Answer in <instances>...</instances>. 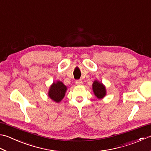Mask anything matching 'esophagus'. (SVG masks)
<instances>
[{"label": "esophagus", "mask_w": 151, "mask_h": 151, "mask_svg": "<svg viewBox=\"0 0 151 151\" xmlns=\"http://www.w3.org/2000/svg\"><path fill=\"white\" fill-rule=\"evenodd\" d=\"M75 84L76 85H82V84H83V82H82L81 80H76V81H75Z\"/></svg>", "instance_id": "34e87169"}]
</instances>
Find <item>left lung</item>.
<instances>
[{"mask_svg":"<svg viewBox=\"0 0 151 151\" xmlns=\"http://www.w3.org/2000/svg\"><path fill=\"white\" fill-rule=\"evenodd\" d=\"M92 87L94 94L97 98H103L106 95L105 87L102 84V83H99L98 81H95L93 83Z\"/></svg>","mask_w":151,"mask_h":151,"instance_id":"1","label":"left lung"}]
</instances>
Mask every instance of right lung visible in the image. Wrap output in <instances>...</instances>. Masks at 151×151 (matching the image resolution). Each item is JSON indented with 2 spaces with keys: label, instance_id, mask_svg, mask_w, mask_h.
I'll return each instance as SVG.
<instances>
[{
  "label": "right lung",
  "instance_id": "add662e5",
  "mask_svg": "<svg viewBox=\"0 0 151 151\" xmlns=\"http://www.w3.org/2000/svg\"><path fill=\"white\" fill-rule=\"evenodd\" d=\"M67 90V87L63 82L58 81L56 83H53L50 88L48 93L49 97L55 102H60L63 98Z\"/></svg>",
  "mask_w": 151,
  "mask_h": 151
}]
</instances>
